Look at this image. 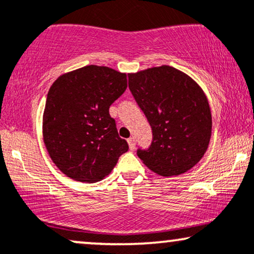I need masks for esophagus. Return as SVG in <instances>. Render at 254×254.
Returning <instances> with one entry per match:
<instances>
[{
  "mask_svg": "<svg viewBox=\"0 0 254 254\" xmlns=\"http://www.w3.org/2000/svg\"><path fill=\"white\" fill-rule=\"evenodd\" d=\"M127 143H129L130 150L131 151L135 150V148H136V139H135V137H130V138L127 139Z\"/></svg>",
  "mask_w": 254,
  "mask_h": 254,
  "instance_id": "34e87169",
  "label": "esophagus"
}]
</instances>
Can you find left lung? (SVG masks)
Instances as JSON below:
<instances>
[{"mask_svg":"<svg viewBox=\"0 0 254 254\" xmlns=\"http://www.w3.org/2000/svg\"><path fill=\"white\" fill-rule=\"evenodd\" d=\"M129 88L152 130V142L137 155L161 176L191 169L208 148L212 114L202 88L172 66L130 73Z\"/></svg>","mask_w":254,"mask_h":254,"instance_id":"8db88e82","label":"left lung"}]
</instances>
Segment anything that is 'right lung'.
<instances>
[{"label": "right lung", "instance_id": "obj_1", "mask_svg": "<svg viewBox=\"0 0 254 254\" xmlns=\"http://www.w3.org/2000/svg\"><path fill=\"white\" fill-rule=\"evenodd\" d=\"M127 86L125 73L96 65L65 73L53 82L42 133L52 161L66 176L79 182L100 181L127 151L109 114Z\"/></svg>", "mask_w": 254, "mask_h": 254}]
</instances>
